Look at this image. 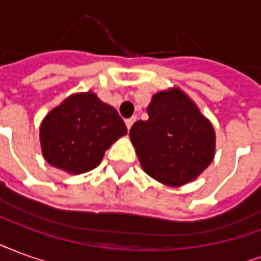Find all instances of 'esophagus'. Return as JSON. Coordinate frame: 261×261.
<instances>
[{
	"instance_id": "34e87169",
	"label": "esophagus",
	"mask_w": 261,
	"mask_h": 261,
	"mask_svg": "<svg viewBox=\"0 0 261 261\" xmlns=\"http://www.w3.org/2000/svg\"><path fill=\"white\" fill-rule=\"evenodd\" d=\"M136 117H131V119H127L125 120V125H127V128H128V130H130L131 128V125L134 124V121H136Z\"/></svg>"
}]
</instances>
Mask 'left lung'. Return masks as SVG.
Instances as JSON below:
<instances>
[{
  "mask_svg": "<svg viewBox=\"0 0 261 261\" xmlns=\"http://www.w3.org/2000/svg\"><path fill=\"white\" fill-rule=\"evenodd\" d=\"M147 113L130 130L144 172L170 187L196 180L215 155L211 121L177 86L155 93Z\"/></svg>",
  "mask_w": 261,
  "mask_h": 261,
  "instance_id": "8db88e82",
  "label": "left lung"
}]
</instances>
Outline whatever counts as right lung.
<instances>
[{"label":"right lung","instance_id":"right-lung-1","mask_svg":"<svg viewBox=\"0 0 261 261\" xmlns=\"http://www.w3.org/2000/svg\"><path fill=\"white\" fill-rule=\"evenodd\" d=\"M127 134L117 110L96 93H74L46 114L40 147L46 162L69 175H81L102 162L106 149Z\"/></svg>","mask_w":261,"mask_h":261}]
</instances>
